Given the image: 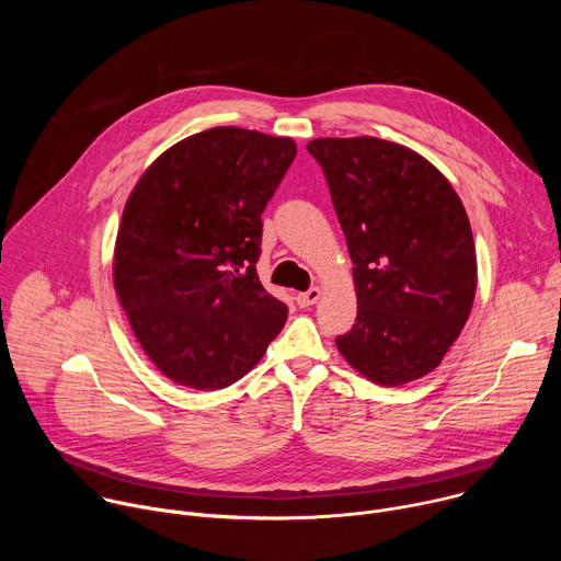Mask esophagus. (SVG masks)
I'll use <instances>...</instances> for the list:
<instances>
[{"mask_svg":"<svg viewBox=\"0 0 561 561\" xmlns=\"http://www.w3.org/2000/svg\"><path fill=\"white\" fill-rule=\"evenodd\" d=\"M319 295H322V290H319L317 286H312V288H308V290H304V293H297V297H295V299H297V306L308 308V306L317 304Z\"/></svg>","mask_w":561,"mask_h":561,"instance_id":"1","label":"esophagus"}]
</instances>
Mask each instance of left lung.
Wrapping results in <instances>:
<instances>
[{"mask_svg":"<svg viewBox=\"0 0 561 561\" xmlns=\"http://www.w3.org/2000/svg\"><path fill=\"white\" fill-rule=\"evenodd\" d=\"M322 167L355 264L357 317L337 348L364 377L399 386L439 366L477 288L461 199L415 150L377 137L306 144Z\"/></svg>","mask_w":561,"mask_h":561,"instance_id":"8db88e82","label":"left lung"}]
</instances>
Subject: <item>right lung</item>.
<instances>
[{
  "label": "right lung",
  "instance_id": "obj_1",
  "mask_svg": "<svg viewBox=\"0 0 561 561\" xmlns=\"http://www.w3.org/2000/svg\"><path fill=\"white\" fill-rule=\"evenodd\" d=\"M297 154L290 137L219 126L159 154L130 193L115 290L150 362L197 390L242 379L286 324L257 277L262 213Z\"/></svg>",
  "mask_w": 561,
  "mask_h": 561
}]
</instances>
